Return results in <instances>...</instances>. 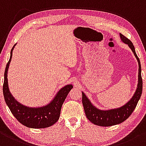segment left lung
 <instances>
[{
	"instance_id": "left-lung-1",
	"label": "left lung",
	"mask_w": 146,
	"mask_h": 146,
	"mask_svg": "<svg viewBox=\"0 0 146 146\" xmlns=\"http://www.w3.org/2000/svg\"><path fill=\"white\" fill-rule=\"evenodd\" d=\"M120 37L122 41L124 43L127 44L131 49L138 61V84L135 94L128 102L119 108L107 110H101L93 106L84 92H82V103L87 118L92 123L99 126H105V127L112 126L117 125L125 121L133 112L142 94L143 81L141 78V67L140 60L136 54L135 47L132 42L121 34H120Z\"/></svg>"
}]
</instances>
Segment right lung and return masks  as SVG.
<instances>
[{"label":"right lung","instance_id":"1","mask_svg":"<svg viewBox=\"0 0 146 146\" xmlns=\"http://www.w3.org/2000/svg\"><path fill=\"white\" fill-rule=\"evenodd\" d=\"M16 44L10 52V58L5 68L3 83V95L5 101L13 115L21 124L30 128H45L58 121L60 117V110L68 93L72 89V85H67L60 89L50 104L42 107L29 108L23 106L15 99L9 89L7 72L9 69L12 52Z\"/></svg>","mask_w":146,"mask_h":146}]
</instances>
